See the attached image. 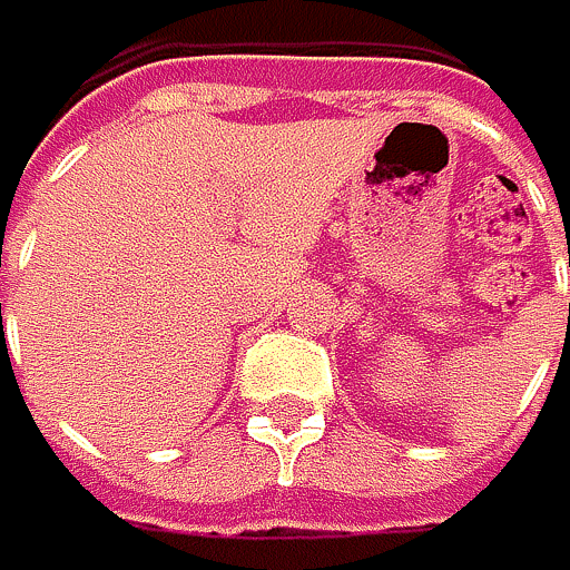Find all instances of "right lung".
Returning <instances> with one entry per match:
<instances>
[{
  "label": "right lung",
  "mask_w": 570,
  "mask_h": 570,
  "mask_svg": "<svg viewBox=\"0 0 570 570\" xmlns=\"http://www.w3.org/2000/svg\"><path fill=\"white\" fill-rule=\"evenodd\" d=\"M0 311H2V307H0Z\"/></svg>",
  "instance_id": "1"
}]
</instances>
